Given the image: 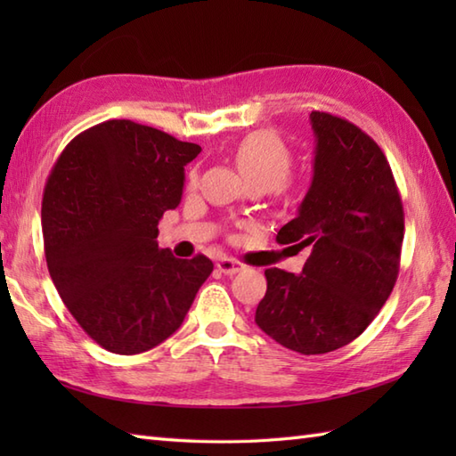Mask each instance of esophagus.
<instances>
[{"instance_id":"esophagus-1","label":"esophagus","mask_w":456,"mask_h":456,"mask_svg":"<svg viewBox=\"0 0 456 456\" xmlns=\"http://www.w3.org/2000/svg\"><path fill=\"white\" fill-rule=\"evenodd\" d=\"M217 270L219 273H223L225 276H233V274H237V273H240V270H243V265L239 263V260H235V258H221L219 263H217Z\"/></svg>"}]
</instances>
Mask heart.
<instances>
[{
  "mask_svg": "<svg viewBox=\"0 0 456 456\" xmlns=\"http://www.w3.org/2000/svg\"><path fill=\"white\" fill-rule=\"evenodd\" d=\"M233 159L239 172L253 188L284 190L286 176L292 168V151L276 131L260 129L248 133L237 142ZM188 182H196V172H190Z\"/></svg>",
  "mask_w": 456,
  "mask_h": 456,
  "instance_id": "b5f03b06",
  "label": "heart"
}]
</instances>
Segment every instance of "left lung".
Listing matches in <instances>:
<instances>
[{
	"label": "left lung",
	"mask_w": 456,
	"mask_h": 456,
	"mask_svg": "<svg viewBox=\"0 0 456 456\" xmlns=\"http://www.w3.org/2000/svg\"><path fill=\"white\" fill-rule=\"evenodd\" d=\"M309 121L312 186L276 240L312 255L299 274L265 270L255 322L289 351L323 354L354 341L392 294L403 208L388 160L364 131L325 111H312Z\"/></svg>",
	"instance_id": "obj_1"
}]
</instances>
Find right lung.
Returning <instances> with one entry per match:
<instances>
[{"label":"right lung","mask_w":456,"mask_h":456,"mask_svg":"<svg viewBox=\"0 0 456 456\" xmlns=\"http://www.w3.org/2000/svg\"><path fill=\"white\" fill-rule=\"evenodd\" d=\"M200 144L129 119L86 129L46 180V266L68 312L105 351L139 354L176 331L213 263L172 256L157 243L178 208L183 167Z\"/></svg>","instance_id":"right-lung-1"}]
</instances>
